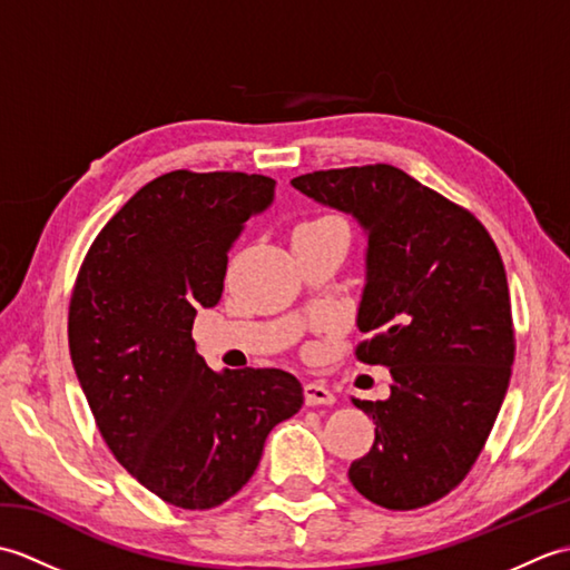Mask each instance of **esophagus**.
I'll return each mask as SVG.
<instances>
[{
  "instance_id": "1",
  "label": "esophagus",
  "mask_w": 570,
  "mask_h": 570,
  "mask_svg": "<svg viewBox=\"0 0 570 570\" xmlns=\"http://www.w3.org/2000/svg\"><path fill=\"white\" fill-rule=\"evenodd\" d=\"M304 396H306V406H331L335 402L333 392L321 382H308L304 386Z\"/></svg>"
}]
</instances>
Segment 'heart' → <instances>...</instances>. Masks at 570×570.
<instances>
[{"label":"heart","instance_id":"b5f03b06","mask_svg":"<svg viewBox=\"0 0 570 570\" xmlns=\"http://www.w3.org/2000/svg\"><path fill=\"white\" fill-rule=\"evenodd\" d=\"M304 225H343V223L335 220V217H318V220H311ZM304 225H298V227H304Z\"/></svg>","mask_w":570,"mask_h":570}]
</instances>
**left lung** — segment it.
Returning <instances> with one entry per match:
<instances>
[{
	"instance_id": "obj_1",
	"label": "left lung",
	"mask_w": 570,
	"mask_h": 570,
	"mask_svg": "<svg viewBox=\"0 0 570 570\" xmlns=\"http://www.w3.org/2000/svg\"><path fill=\"white\" fill-rule=\"evenodd\" d=\"M367 233L360 362L384 365L392 394L353 399L374 443L347 478L386 510L445 498L475 465L514 362L507 274L475 215L390 164L331 168L292 180Z\"/></svg>"
}]
</instances>
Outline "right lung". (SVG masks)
Wrapping results in <instances>:
<instances>
[{
  "mask_svg": "<svg viewBox=\"0 0 570 570\" xmlns=\"http://www.w3.org/2000/svg\"><path fill=\"white\" fill-rule=\"evenodd\" d=\"M276 180L171 171L107 223L72 286L68 345L112 455L180 510H210L247 485L269 431L304 404L284 370L213 372L193 318L223 296L227 252Z\"/></svg>",
  "mask_w": 570,
  "mask_h": 570,
  "instance_id": "right-lung-1",
  "label": "right lung"
}]
</instances>
